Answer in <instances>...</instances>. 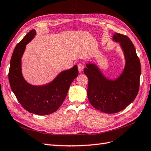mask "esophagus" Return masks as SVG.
Returning a JSON list of instances; mask_svg holds the SVG:
<instances>
[{"instance_id": "1", "label": "esophagus", "mask_w": 151, "mask_h": 151, "mask_svg": "<svg viewBox=\"0 0 151 151\" xmlns=\"http://www.w3.org/2000/svg\"><path fill=\"white\" fill-rule=\"evenodd\" d=\"M84 68H85L84 63H79L78 64V70H79V72L83 71V69H84Z\"/></svg>"}]
</instances>
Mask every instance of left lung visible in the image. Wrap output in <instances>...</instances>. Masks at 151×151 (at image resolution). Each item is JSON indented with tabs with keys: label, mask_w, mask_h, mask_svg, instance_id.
<instances>
[{
	"label": "left lung",
	"mask_w": 151,
	"mask_h": 151,
	"mask_svg": "<svg viewBox=\"0 0 151 151\" xmlns=\"http://www.w3.org/2000/svg\"><path fill=\"white\" fill-rule=\"evenodd\" d=\"M115 42H120L124 51L126 66L116 80L104 77L93 64H87L84 69L88 79L87 96L95 109L107 113H116L125 109L134 100L139 88L141 64L133 43L127 36L115 32Z\"/></svg>",
	"instance_id": "obj_1"
}]
</instances>
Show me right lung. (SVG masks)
<instances>
[{"mask_svg": "<svg viewBox=\"0 0 151 151\" xmlns=\"http://www.w3.org/2000/svg\"><path fill=\"white\" fill-rule=\"evenodd\" d=\"M36 35L32 30L15 46L8 72L12 91L23 108L39 115L51 114L59 108L65 100L70 85L78 76V66L61 72L50 83L43 86L29 84L21 73V59L26 44Z\"/></svg>", "mask_w": 151, "mask_h": 151, "instance_id": "obj_1", "label": "right lung"}]
</instances>
